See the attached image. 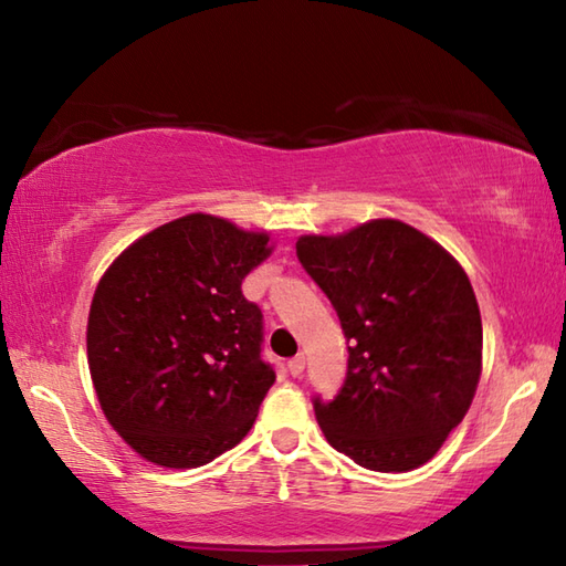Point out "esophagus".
<instances>
[{"label": "esophagus", "mask_w": 566, "mask_h": 566, "mask_svg": "<svg viewBox=\"0 0 566 566\" xmlns=\"http://www.w3.org/2000/svg\"><path fill=\"white\" fill-rule=\"evenodd\" d=\"M304 367H306V359H304V355H296V357H292L290 363H286V369H290V375L292 377H298L304 371Z\"/></svg>", "instance_id": "34e87169"}]
</instances>
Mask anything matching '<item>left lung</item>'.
I'll return each mask as SVG.
<instances>
[{
    "label": "left lung",
    "instance_id": "obj_1",
    "mask_svg": "<svg viewBox=\"0 0 566 566\" xmlns=\"http://www.w3.org/2000/svg\"><path fill=\"white\" fill-rule=\"evenodd\" d=\"M296 258L350 340L338 396H314L323 436L375 472L426 464L460 426L482 375V316L464 270L391 219L298 238Z\"/></svg>",
    "mask_w": 566,
    "mask_h": 566
}]
</instances>
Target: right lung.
<instances>
[{"instance_id": "1", "label": "right lung", "mask_w": 566, "mask_h": 566, "mask_svg": "<svg viewBox=\"0 0 566 566\" xmlns=\"http://www.w3.org/2000/svg\"><path fill=\"white\" fill-rule=\"evenodd\" d=\"M268 233L209 213L155 228L94 292L87 357L102 411L148 462L209 464L245 438L276 375L262 311L240 284L270 255Z\"/></svg>"}]
</instances>
